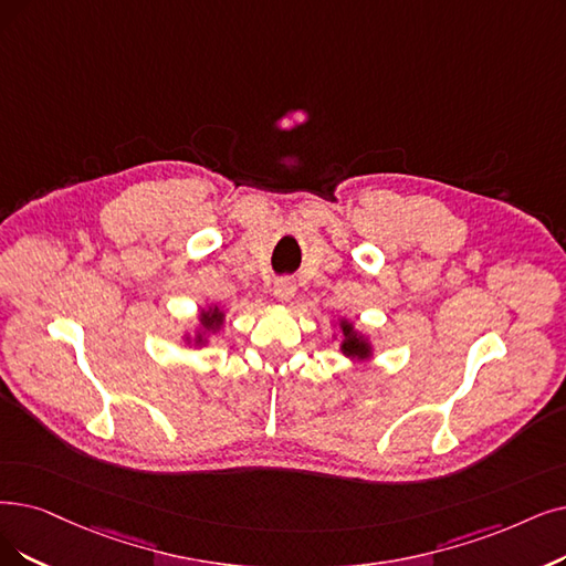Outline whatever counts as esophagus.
Returning a JSON list of instances; mask_svg holds the SVG:
<instances>
[{
    "label": "esophagus",
    "instance_id": "esophagus-1",
    "mask_svg": "<svg viewBox=\"0 0 566 566\" xmlns=\"http://www.w3.org/2000/svg\"><path fill=\"white\" fill-rule=\"evenodd\" d=\"M295 292H297V285H295V281H292L290 276H281V279L274 283V295H276V300H281V302H287V300L295 297Z\"/></svg>",
    "mask_w": 566,
    "mask_h": 566
}]
</instances>
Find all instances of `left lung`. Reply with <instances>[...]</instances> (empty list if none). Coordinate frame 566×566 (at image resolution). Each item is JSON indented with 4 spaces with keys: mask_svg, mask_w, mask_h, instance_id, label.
<instances>
[{
    "mask_svg": "<svg viewBox=\"0 0 566 566\" xmlns=\"http://www.w3.org/2000/svg\"><path fill=\"white\" fill-rule=\"evenodd\" d=\"M344 327V336L346 342L342 346V350L346 355H355V357H367L369 355V346L361 342V338L357 334H353V325H342Z\"/></svg>",
    "mask_w": 566,
    "mask_h": 566,
    "instance_id": "1",
    "label": "left lung"
}]
</instances>
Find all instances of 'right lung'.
Instances as JSON below:
<instances>
[{
	"instance_id": "add662e5",
	"label": "right lung",
	"mask_w": 566,
	"mask_h": 566,
	"mask_svg": "<svg viewBox=\"0 0 566 566\" xmlns=\"http://www.w3.org/2000/svg\"><path fill=\"white\" fill-rule=\"evenodd\" d=\"M222 323V313L218 308H213L211 313H201V325L207 329H218Z\"/></svg>"
}]
</instances>
